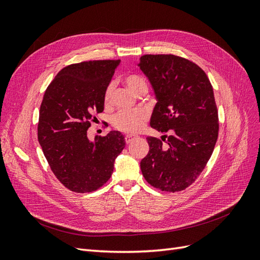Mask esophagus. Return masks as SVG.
Here are the masks:
<instances>
[{"label":"esophagus","mask_w":260,"mask_h":260,"mask_svg":"<svg viewBox=\"0 0 260 260\" xmlns=\"http://www.w3.org/2000/svg\"><path fill=\"white\" fill-rule=\"evenodd\" d=\"M135 139H136V137H135V136H127V137H125V143H127V144H130V143L132 142V141L135 140Z\"/></svg>","instance_id":"1"}]
</instances>
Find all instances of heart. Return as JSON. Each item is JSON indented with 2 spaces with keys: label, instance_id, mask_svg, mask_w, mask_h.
Wrapping results in <instances>:
<instances>
[{
  "label": "heart",
  "instance_id": "b5f03b06",
  "mask_svg": "<svg viewBox=\"0 0 260 260\" xmlns=\"http://www.w3.org/2000/svg\"><path fill=\"white\" fill-rule=\"evenodd\" d=\"M125 83L130 88L131 91L136 94H140L141 92H147L148 83L146 78L142 75L132 74L125 77ZM113 83H109L104 93V101L105 104H109L113 96ZM147 121V113L143 109H133V111H120L116 113L112 117V125L113 127L123 133L128 135H135V133L140 132L144 128V125Z\"/></svg>",
  "mask_w": 260,
  "mask_h": 260
}]
</instances>
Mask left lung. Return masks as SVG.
Listing matches in <instances>:
<instances>
[{
	"mask_svg": "<svg viewBox=\"0 0 260 260\" xmlns=\"http://www.w3.org/2000/svg\"><path fill=\"white\" fill-rule=\"evenodd\" d=\"M139 67L151 82L157 103L151 127L171 136L147 137L148 154L141 171L152 186L179 192L205 168L218 139L219 121L214 90L195 62L172 54L143 55ZM167 141V145L162 143Z\"/></svg>",
	"mask_w": 260,
	"mask_h": 260,
	"instance_id": "1",
	"label": "left lung"
}]
</instances>
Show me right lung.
Masks as SVG:
<instances>
[{
	"label": "right lung",
	"mask_w": 260,
	"mask_h": 260,
	"mask_svg": "<svg viewBox=\"0 0 260 260\" xmlns=\"http://www.w3.org/2000/svg\"><path fill=\"white\" fill-rule=\"evenodd\" d=\"M120 60H89L62 68L45 90L38 140L51 170L68 190L89 193L111 178L125 145L119 131L91 141L93 114L104 111V93Z\"/></svg>",
	"instance_id": "1"
}]
</instances>
